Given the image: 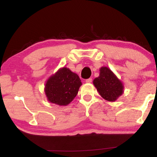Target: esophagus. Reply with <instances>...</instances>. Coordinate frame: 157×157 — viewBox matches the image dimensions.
I'll use <instances>...</instances> for the list:
<instances>
[{
	"label": "esophagus",
	"mask_w": 157,
	"mask_h": 157,
	"mask_svg": "<svg viewBox=\"0 0 157 157\" xmlns=\"http://www.w3.org/2000/svg\"><path fill=\"white\" fill-rule=\"evenodd\" d=\"M86 82H87V83H90V82H92V78H89V79H87V80H86Z\"/></svg>",
	"instance_id": "esophagus-1"
}]
</instances>
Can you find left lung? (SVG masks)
I'll return each instance as SVG.
<instances>
[{
	"instance_id": "1",
	"label": "left lung",
	"mask_w": 157,
	"mask_h": 157,
	"mask_svg": "<svg viewBox=\"0 0 157 157\" xmlns=\"http://www.w3.org/2000/svg\"><path fill=\"white\" fill-rule=\"evenodd\" d=\"M100 76L93 82L101 97L108 101H115L123 93V86L109 68H100Z\"/></svg>"
}]
</instances>
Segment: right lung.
Masks as SVG:
<instances>
[{
    "instance_id": "add662e5",
    "label": "right lung",
    "mask_w": 157,
    "mask_h": 157,
    "mask_svg": "<svg viewBox=\"0 0 157 157\" xmlns=\"http://www.w3.org/2000/svg\"><path fill=\"white\" fill-rule=\"evenodd\" d=\"M81 85L78 75L64 67L48 79L45 86V92L52 103L66 105L77 96Z\"/></svg>"
}]
</instances>
